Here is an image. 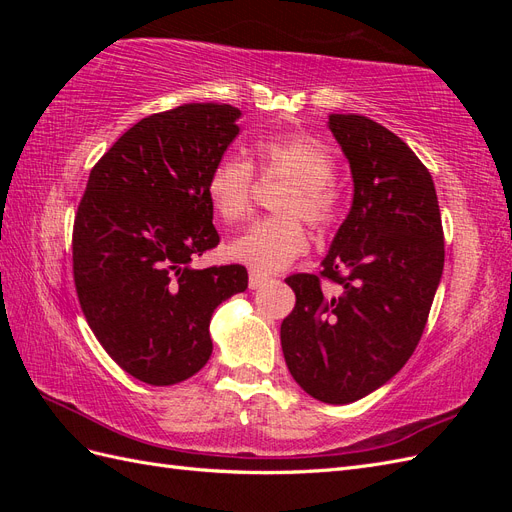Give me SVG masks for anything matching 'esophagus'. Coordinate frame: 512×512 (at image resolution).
Masks as SVG:
<instances>
[{
    "label": "esophagus",
    "instance_id": "esophagus-1",
    "mask_svg": "<svg viewBox=\"0 0 512 512\" xmlns=\"http://www.w3.org/2000/svg\"><path fill=\"white\" fill-rule=\"evenodd\" d=\"M267 282H269V277H267L265 273L250 271V288H252V290H256V288H260V286H265Z\"/></svg>",
    "mask_w": 512,
    "mask_h": 512
}]
</instances>
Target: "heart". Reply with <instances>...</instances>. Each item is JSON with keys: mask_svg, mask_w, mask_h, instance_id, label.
<instances>
[{"mask_svg": "<svg viewBox=\"0 0 512 512\" xmlns=\"http://www.w3.org/2000/svg\"><path fill=\"white\" fill-rule=\"evenodd\" d=\"M256 168L262 177H284L288 185L275 198L280 215L256 220L232 239L226 252L262 273L288 267L307 252L309 237L299 215L318 230L337 222L339 196L333 185L335 162L331 151L312 136H269L254 145ZM211 209L220 220L241 222L252 207L254 168L239 156L215 162L205 183Z\"/></svg>", "mask_w": 512, "mask_h": 512, "instance_id": "heart-1", "label": "heart"}]
</instances>
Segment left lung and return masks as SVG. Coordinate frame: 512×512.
<instances>
[{"label":"left lung","mask_w":512,"mask_h":512,"mask_svg":"<svg viewBox=\"0 0 512 512\" xmlns=\"http://www.w3.org/2000/svg\"><path fill=\"white\" fill-rule=\"evenodd\" d=\"M329 130L350 164L352 207L320 275L286 277L297 303L280 335L301 389L339 406L408 363L442 277L444 232L429 170L399 136L363 115H329Z\"/></svg>","instance_id":"1"}]
</instances>
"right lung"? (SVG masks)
<instances>
[{
    "label": "right lung",
    "instance_id": "1",
    "mask_svg": "<svg viewBox=\"0 0 512 512\" xmlns=\"http://www.w3.org/2000/svg\"><path fill=\"white\" fill-rule=\"evenodd\" d=\"M241 111L192 102L149 115L91 168L72 232L81 309L108 356L170 386L209 361V322L247 288L241 265L194 269L220 243L205 183L239 134Z\"/></svg>",
    "mask_w": 512,
    "mask_h": 512
}]
</instances>
